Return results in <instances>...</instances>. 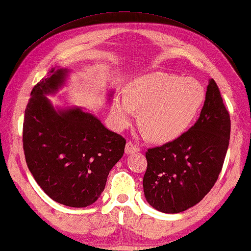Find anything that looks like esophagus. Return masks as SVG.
<instances>
[{"mask_svg":"<svg viewBox=\"0 0 251 251\" xmlns=\"http://www.w3.org/2000/svg\"><path fill=\"white\" fill-rule=\"evenodd\" d=\"M138 150V148L136 147V146L131 143V141H127L126 144V147H125V152L127 154H130V153H134Z\"/></svg>","mask_w":251,"mask_h":251,"instance_id":"1","label":"esophagus"}]
</instances>
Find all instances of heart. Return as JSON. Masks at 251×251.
Wrapping results in <instances>:
<instances>
[{"label":"heart","mask_w":251,"mask_h":251,"mask_svg":"<svg viewBox=\"0 0 251 251\" xmlns=\"http://www.w3.org/2000/svg\"><path fill=\"white\" fill-rule=\"evenodd\" d=\"M205 101V89L194 78L152 72L127 84L125 98L113 103L118 128L129 124L134 111H140L138 124L145 137L154 143H169L190 128Z\"/></svg>","instance_id":"1"}]
</instances>
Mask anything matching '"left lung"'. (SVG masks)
I'll list each match as a JSON object with an SVG mask.
<instances>
[{"label": "left lung", "instance_id": "1", "mask_svg": "<svg viewBox=\"0 0 251 251\" xmlns=\"http://www.w3.org/2000/svg\"><path fill=\"white\" fill-rule=\"evenodd\" d=\"M229 136V113L216 82L211 79L195 124L179 138L146 151L143 186L147 202L169 214L198 204L218 179Z\"/></svg>", "mask_w": 251, "mask_h": 251}]
</instances>
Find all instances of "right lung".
Instances as JSON below:
<instances>
[{
    "instance_id": "1",
    "label": "right lung",
    "mask_w": 251,
    "mask_h": 251,
    "mask_svg": "<svg viewBox=\"0 0 251 251\" xmlns=\"http://www.w3.org/2000/svg\"><path fill=\"white\" fill-rule=\"evenodd\" d=\"M67 72L52 68L34 86L25 110L23 149L30 173L50 199L85 207L103 192L126 140L81 108L54 110L45 94L57 91Z\"/></svg>"
}]
</instances>
